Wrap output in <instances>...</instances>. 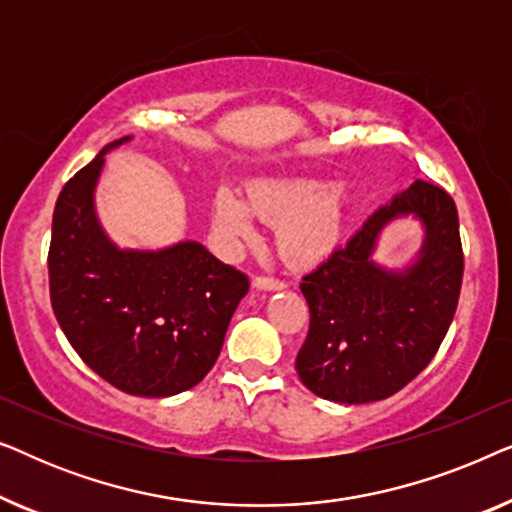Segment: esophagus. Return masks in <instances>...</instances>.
<instances>
[{
  "instance_id": "obj_1",
  "label": "esophagus",
  "mask_w": 512,
  "mask_h": 512,
  "mask_svg": "<svg viewBox=\"0 0 512 512\" xmlns=\"http://www.w3.org/2000/svg\"><path fill=\"white\" fill-rule=\"evenodd\" d=\"M284 282H279V279H272V277H256L254 279V289L258 291H282L284 289Z\"/></svg>"
}]
</instances>
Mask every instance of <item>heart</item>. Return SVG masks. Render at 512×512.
<instances>
[{"mask_svg":"<svg viewBox=\"0 0 512 512\" xmlns=\"http://www.w3.org/2000/svg\"><path fill=\"white\" fill-rule=\"evenodd\" d=\"M277 223V249L286 263L310 268L340 240L345 193L319 179L261 181L240 193L221 188L214 198V226L230 240L251 237L256 221Z\"/></svg>","mask_w":512,"mask_h":512,"instance_id":"obj_1","label":"heart"}]
</instances>
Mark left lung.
Listing matches in <instances>:
<instances>
[{"mask_svg": "<svg viewBox=\"0 0 512 512\" xmlns=\"http://www.w3.org/2000/svg\"><path fill=\"white\" fill-rule=\"evenodd\" d=\"M401 218L423 226V244L408 264L389 269L374 251L383 228ZM461 277L454 200L417 179L303 277L310 333L296 356L300 382L326 401L347 405L396 394L436 356L457 310Z\"/></svg>", "mask_w": 512, "mask_h": 512, "instance_id": "8db88e82", "label": "left lung"}]
</instances>
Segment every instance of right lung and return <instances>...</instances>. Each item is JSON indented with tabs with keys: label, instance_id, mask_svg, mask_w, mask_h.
Here are the masks:
<instances>
[{
	"label": "right lung",
	"instance_id": "add662e5",
	"mask_svg": "<svg viewBox=\"0 0 512 512\" xmlns=\"http://www.w3.org/2000/svg\"><path fill=\"white\" fill-rule=\"evenodd\" d=\"M104 146L60 191L53 212L48 282L55 319L76 354L116 389L167 398L191 389L219 359L249 279L200 242L130 249L102 228L95 209Z\"/></svg>",
	"mask_w": 512,
	"mask_h": 512
}]
</instances>
